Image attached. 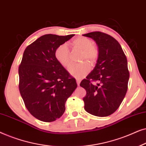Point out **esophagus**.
Listing matches in <instances>:
<instances>
[{
    "instance_id": "1",
    "label": "esophagus",
    "mask_w": 146,
    "mask_h": 146,
    "mask_svg": "<svg viewBox=\"0 0 146 146\" xmlns=\"http://www.w3.org/2000/svg\"><path fill=\"white\" fill-rule=\"evenodd\" d=\"M76 83H77L78 86H79L80 83V82H81V80L80 78H76Z\"/></svg>"
}]
</instances>
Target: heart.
I'll list each match as a JSON object with an SVG mask.
<instances>
[{
    "label": "heart",
    "instance_id": "obj_1",
    "mask_svg": "<svg viewBox=\"0 0 146 146\" xmlns=\"http://www.w3.org/2000/svg\"><path fill=\"white\" fill-rule=\"evenodd\" d=\"M70 45L74 49L82 50L80 57L81 61L88 60L91 63H94L99 56V50L93 44L91 39L85 36H78L71 41ZM54 56L60 64L66 68L70 64V53L66 44L58 46L55 50ZM90 65L87 62L72 65L68 70L70 74L74 76L80 78L88 72Z\"/></svg>",
    "mask_w": 146,
    "mask_h": 146
}]
</instances>
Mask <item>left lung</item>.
Wrapping results in <instances>:
<instances>
[{
  "mask_svg": "<svg viewBox=\"0 0 146 146\" xmlns=\"http://www.w3.org/2000/svg\"><path fill=\"white\" fill-rule=\"evenodd\" d=\"M83 36L94 40L99 50L95 68L80 84L86 91L84 109L96 116H108L117 110L127 92L129 72L126 56L110 35L96 31ZM95 81L97 85L93 84Z\"/></svg>",
  "mask_w": 146,
  "mask_h": 146,
  "instance_id": "left-lung-1",
  "label": "left lung"
}]
</instances>
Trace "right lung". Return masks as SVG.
Listing matches in <instances>:
<instances>
[{
  "label": "right lung",
  "mask_w": 146,
  "mask_h": 146,
  "mask_svg": "<svg viewBox=\"0 0 146 146\" xmlns=\"http://www.w3.org/2000/svg\"><path fill=\"white\" fill-rule=\"evenodd\" d=\"M45 35L28 46L19 68V91L34 117L45 122L60 118L77 84L54 56L55 50L74 36Z\"/></svg>",
  "instance_id": "1"
}]
</instances>
